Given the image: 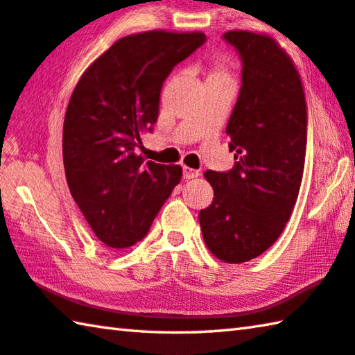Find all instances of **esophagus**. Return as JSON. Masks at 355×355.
I'll return each instance as SVG.
<instances>
[{
    "instance_id": "esophagus-1",
    "label": "esophagus",
    "mask_w": 355,
    "mask_h": 355,
    "mask_svg": "<svg viewBox=\"0 0 355 355\" xmlns=\"http://www.w3.org/2000/svg\"><path fill=\"white\" fill-rule=\"evenodd\" d=\"M198 176H200V171L191 170V168H189V166H184L182 168V178L184 179H195Z\"/></svg>"
}]
</instances>
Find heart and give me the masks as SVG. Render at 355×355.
Returning a JSON list of instances; mask_svg holds the SVG:
<instances>
[{"instance_id": "1", "label": "heart", "mask_w": 355, "mask_h": 355, "mask_svg": "<svg viewBox=\"0 0 355 355\" xmlns=\"http://www.w3.org/2000/svg\"><path fill=\"white\" fill-rule=\"evenodd\" d=\"M207 80H229V83H232V78H231V73H229L227 67L223 64L221 60L215 62L212 70H210Z\"/></svg>"}]
</instances>
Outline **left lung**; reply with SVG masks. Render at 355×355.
<instances>
[{"label": "left lung", "mask_w": 355, "mask_h": 355, "mask_svg": "<svg viewBox=\"0 0 355 355\" xmlns=\"http://www.w3.org/2000/svg\"><path fill=\"white\" fill-rule=\"evenodd\" d=\"M241 59V87L226 134L235 164L204 173L214 201L200 212L206 245L227 263L259 257L275 243L300 193L307 107L293 62L268 35L223 34Z\"/></svg>", "instance_id": "obj_1"}]
</instances>
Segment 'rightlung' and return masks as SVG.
I'll return each mask as SVG.
<instances>
[{
    "mask_svg": "<svg viewBox=\"0 0 355 355\" xmlns=\"http://www.w3.org/2000/svg\"><path fill=\"white\" fill-rule=\"evenodd\" d=\"M204 42L202 33L123 37L74 87L62 139L65 176L92 231L109 248L145 237L181 181L179 165L145 162L135 151L140 134L157 121L165 79Z\"/></svg>",
    "mask_w": 355,
    "mask_h": 355,
    "instance_id": "right-lung-1",
    "label": "right lung"
}]
</instances>
